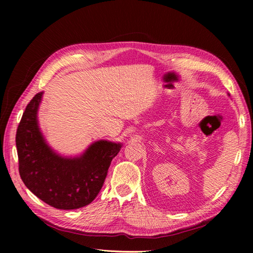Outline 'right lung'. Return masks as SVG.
<instances>
[{
  "instance_id": "obj_1",
  "label": "right lung",
  "mask_w": 253,
  "mask_h": 253,
  "mask_svg": "<svg viewBox=\"0 0 253 253\" xmlns=\"http://www.w3.org/2000/svg\"><path fill=\"white\" fill-rule=\"evenodd\" d=\"M42 96L40 91L30 100L17 129L20 176L37 197L53 208H82L101 190L112 160L122 144L99 140L80 156L59 155L46 143L38 124Z\"/></svg>"
}]
</instances>
